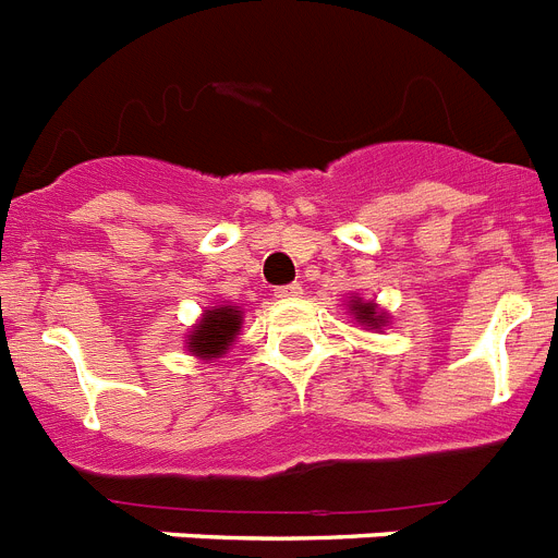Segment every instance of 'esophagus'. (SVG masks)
<instances>
[{"label": "esophagus", "mask_w": 558, "mask_h": 558, "mask_svg": "<svg viewBox=\"0 0 558 558\" xmlns=\"http://www.w3.org/2000/svg\"><path fill=\"white\" fill-rule=\"evenodd\" d=\"M299 293H302V284H296V282L279 284V288H276V296L279 299H296Z\"/></svg>", "instance_id": "34e87169"}]
</instances>
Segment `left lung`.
I'll return each mask as SVG.
<instances>
[{"mask_svg": "<svg viewBox=\"0 0 558 558\" xmlns=\"http://www.w3.org/2000/svg\"><path fill=\"white\" fill-rule=\"evenodd\" d=\"M353 311H356V319L367 322V325H381V319H385V316H376V307H373L371 302H367V305L356 302V305H353Z\"/></svg>", "mask_w": 558, "mask_h": 558, "instance_id": "1", "label": "left lung"}]
</instances>
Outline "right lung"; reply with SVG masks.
<instances>
[{
    "instance_id": "right-lung-1",
    "label": "right lung",
    "mask_w": 558,
    "mask_h": 558,
    "mask_svg": "<svg viewBox=\"0 0 558 558\" xmlns=\"http://www.w3.org/2000/svg\"><path fill=\"white\" fill-rule=\"evenodd\" d=\"M239 325H242V316H239L236 307H214V311H207L205 319L193 328L187 348H191L196 356H222V353L228 351V344L236 339Z\"/></svg>"
}]
</instances>
